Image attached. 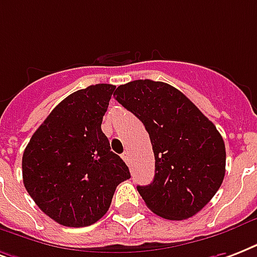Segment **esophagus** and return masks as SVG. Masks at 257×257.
I'll return each instance as SVG.
<instances>
[{
  "mask_svg": "<svg viewBox=\"0 0 257 257\" xmlns=\"http://www.w3.org/2000/svg\"><path fill=\"white\" fill-rule=\"evenodd\" d=\"M122 159H124V162L126 164H131V158H129V152H128V151L122 154Z\"/></svg>",
  "mask_w": 257,
  "mask_h": 257,
  "instance_id": "obj_1",
  "label": "esophagus"
}]
</instances>
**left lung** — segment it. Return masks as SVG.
<instances>
[{
	"label": "left lung",
	"mask_w": 257,
	"mask_h": 257,
	"mask_svg": "<svg viewBox=\"0 0 257 257\" xmlns=\"http://www.w3.org/2000/svg\"><path fill=\"white\" fill-rule=\"evenodd\" d=\"M113 95L150 135L155 178L151 185L137 186L147 206L167 220H186L202 210L225 176L226 152L215 125L164 82H129Z\"/></svg>",
	"instance_id": "1"
}]
</instances>
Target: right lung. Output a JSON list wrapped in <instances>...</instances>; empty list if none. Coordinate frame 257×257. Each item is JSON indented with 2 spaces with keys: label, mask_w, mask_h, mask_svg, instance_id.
Masks as SVG:
<instances>
[{
  "label": "right lung",
  "mask_w": 257,
  "mask_h": 257,
  "mask_svg": "<svg viewBox=\"0 0 257 257\" xmlns=\"http://www.w3.org/2000/svg\"><path fill=\"white\" fill-rule=\"evenodd\" d=\"M114 89L98 83L70 94L25 148V189L58 224L82 228L97 222L110 206L115 187L131 178L101 129Z\"/></svg>",
  "instance_id": "1"
}]
</instances>
